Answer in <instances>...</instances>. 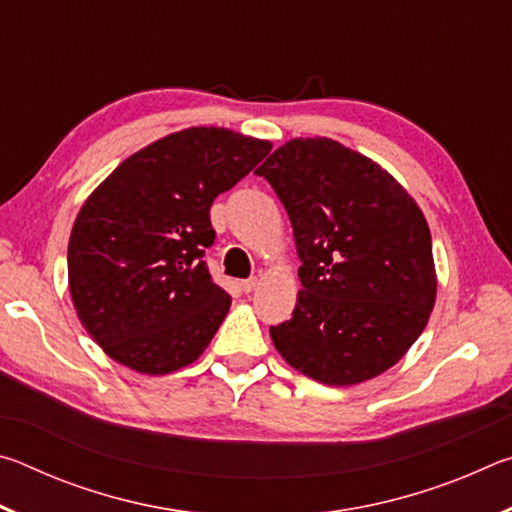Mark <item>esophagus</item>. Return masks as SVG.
I'll list each match as a JSON object with an SVG mask.
<instances>
[{"label": "esophagus", "instance_id": "1", "mask_svg": "<svg viewBox=\"0 0 512 512\" xmlns=\"http://www.w3.org/2000/svg\"><path fill=\"white\" fill-rule=\"evenodd\" d=\"M257 284H259L257 277H248V280L241 282L239 287H241V291H244V293H250V291H255V289H257Z\"/></svg>", "mask_w": 512, "mask_h": 512}]
</instances>
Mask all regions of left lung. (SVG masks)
I'll return each mask as SVG.
<instances>
[{"label":"left lung","instance_id":"1","mask_svg":"<svg viewBox=\"0 0 512 512\" xmlns=\"http://www.w3.org/2000/svg\"><path fill=\"white\" fill-rule=\"evenodd\" d=\"M255 173L287 210L302 262L293 316L271 327L275 350L327 386L395 366L436 302L418 203L377 162L329 137L289 140Z\"/></svg>","mask_w":512,"mask_h":512}]
</instances>
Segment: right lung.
<instances>
[{"label":"right lung","instance_id":"right-lung-1","mask_svg":"<svg viewBox=\"0 0 512 512\" xmlns=\"http://www.w3.org/2000/svg\"><path fill=\"white\" fill-rule=\"evenodd\" d=\"M268 151L230 128L192 126L133 153L88 196L69 235V293L110 359L169 375L205 352L232 302L203 262L210 207Z\"/></svg>","mask_w":512,"mask_h":512}]
</instances>
